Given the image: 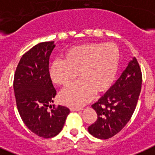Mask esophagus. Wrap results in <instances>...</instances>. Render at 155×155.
Segmentation results:
<instances>
[{
    "mask_svg": "<svg viewBox=\"0 0 155 155\" xmlns=\"http://www.w3.org/2000/svg\"><path fill=\"white\" fill-rule=\"evenodd\" d=\"M82 108H75V107H72L70 108V111L71 112H76V111H80V110H82Z\"/></svg>",
    "mask_w": 155,
    "mask_h": 155,
    "instance_id": "1",
    "label": "esophagus"
}]
</instances>
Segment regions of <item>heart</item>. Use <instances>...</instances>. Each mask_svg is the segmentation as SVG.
Listing matches in <instances>:
<instances>
[{
	"mask_svg": "<svg viewBox=\"0 0 155 155\" xmlns=\"http://www.w3.org/2000/svg\"><path fill=\"white\" fill-rule=\"evenodd\" d=\"M119 62L120 51L115 43H85L67 50L64 60H54L50 76L55 84L66 88L74 82L78 73L81 81L63 91L61 101L69 106L81 107L94 93H104L112 86Z\"/></svg>",
	"mask_w": 155,
	"mask_h": 155,
	"instance_id": "1",
	"label": "heart"
}]
</instances>
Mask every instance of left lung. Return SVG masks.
Segmentation results:
<instances>
[{"mask_svg": "<svg viewBox=\"0 0 155 155\" xmlns=\"http://www.w3.org/2000/svg\"><path fill=\"white\" fill-rule=\"evenodd\" d=\"M141 86L142 72L134 57L114 85L92 105L97 119L88 127L89 132L100 139H108L120 132L135 111Z\"/></svg>", "mask_w": 155, "mask_h": 155, "instance_id": "8db88e82", "label": "left lung"}]
</instances>
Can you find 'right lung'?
Here are the masks:
<instances>
[{
	"mask_svg": "<svg viewBox=\"0 0 155 155\" xmlns=\"http://www.w3.org/2000/svg\"><path fill=\"white\" fill-rule=\"evenodd\" d=\"M54 42L37 44L20 58L14 75L18 112L24 124L39 137H54L62 131L70 109L58 105L51 111L56 96L49 73V58Z\"/></svg>",
	"mask_w": 155,
	"mask_h": 155,
	"instance_id": "add662e5",
	"label": "right lung"
}]
</instances>
